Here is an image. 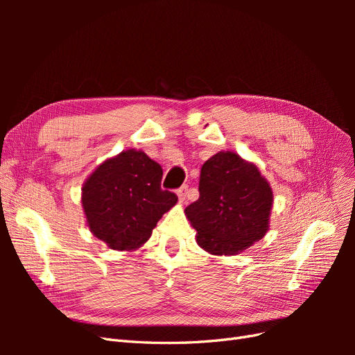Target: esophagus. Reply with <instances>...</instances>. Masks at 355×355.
<instances>
[{"instance_id": "esophagus-1", "label": "esophagus", "mask_w": 355, "mask_h": 355, "mask_svg": "<svg viewBox=\"0 0 355 355\" xmlns=\"http://www.w3.org/2000/svg\"><path fill=\"white\" fill-rule=\"evenodd\" d=\"M187 192H188V187H182L178 189V197H179V202L184 204L185 200H187Z\"/></svg>"}]
</instances>
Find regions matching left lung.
Instances as JSON below:
<instances>
[{
    "label": "left lung",
    "mask_w": 355,
    "mask_h": 355,
    "mask_svg": "<svg viewBox=\"0 0 355 355\" xmlns=\"http://www.w3.org/2000/svg\"><path fill=\"white\" fill-rule=\"evenodd\" d=\"M200 197L185 209L197 243L218 256L237 254L270 230L272 189L253 163L220 151L201 167Z\"/></svg>",
    "instance_id": "8db88e82"
}]
</instances>
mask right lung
<instances>
[{
  "label": "right lung",
  "mask_w": 355,
  "mask_h": 355,
  "mask_svg": "<svg viewBox=\"0 0 355 355\" xmlns=\"http://www.w3.org/2000/svg\"><path fill=\"white\" fill-rule=\"evenodd\" d=\"M163 168L144 151L127 149L96 168L83 185L81 202L94 237L112 250H136L178 202L161 189Z\"/></svg>",
  "instance_id": "right-lung-1"
}]
</instances>
